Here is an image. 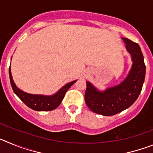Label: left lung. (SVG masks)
I'll list each match as a JSON object with an SVG mask.
<instances>
[{"instance_id":"left-lung-1","label":"left lung","mask_w":153,"mask_h":153,"mask_svg":"<svg viewBox=\"0 0 153 153\" xmlns=\"http://www.w3.org/2000/svg\"><path fill=\"white\" fill-rule=\"evenodd\" d=\"M126 48L132 56V66L122 83L106 90L99 91L90 82H86L85 102L93 113L113 116L132 106L141 93L145 80L146 65L139 44L128 38H123Z\"/></svg>"}]
</instances>
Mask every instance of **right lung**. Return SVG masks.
I'll return each mask as SVG.
<instances>
[{
  "label": "right lung",
  "mask_w": 153,
  "mask_h": 153,
  "mask_svg": "<svg viewBox=\"0 0 153 153\" xmlns=\"http://www.w3.org/2000/svg\"><path fill=\"white\" fill-rule=\"evenodd\" d=\"M9 76H10V84L12 89L16 95L21 99V101L26 104L28 107L36 110V111H50L55 109L59 106L63 100L65 93H67L70 86H72L76 80L67 83L63 86L57 93L52 96H44V95H34L25 93L17 87L15 85L12 78L10 67L9 68Z\"/></svg>",
  "instance_id": "obj_1"
}]
</instances>
